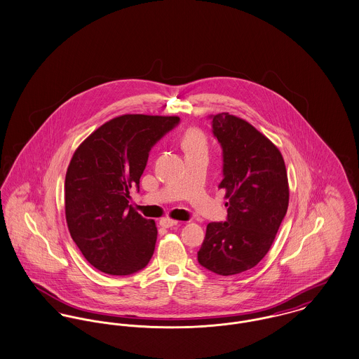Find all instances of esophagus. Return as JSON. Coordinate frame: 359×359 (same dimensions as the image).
<instances>
[{
  "label": "esophagus",
  "mask_w": 359,
  "mask_h": 359,
  "mask_svg": "<svg viewBox=\"0 0 359 359\" xmlns=\"http://www.w3.org/2000/svg\"><path fill=\"white\" fill-rule=\"evenodd\" d=\"M159 224H161L162 227H165V229H168V227L177 226L178 222H177V220H172V219H170V217H163V219L159 220Z\"/></svg>",
  "instance_id": "1"
}]
</instances>
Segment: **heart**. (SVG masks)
<instances>
[{
  "instance_id": "b5f03b06",
  "label": "heart",
  "mask_w": 359,
  "mask_h": 359,
  "mask_svg": "<svg viewBox=\"0 0 359 359\" xmlns=\"http://www.w3.org/2000/svg\"><path fill=\"white\" fill-rule=\"evenodd\" d=\"M182 147L187 151V154L197 152V151H207V142L204 135L198 129H188L182 136Z\"/></svg>"
}]
</instances>
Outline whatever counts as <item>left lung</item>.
Listing matches in <instances>:
<instances>
[{"label": "left lung", "mask_w": 359, "mask_h": 359, "mask_svg": "<svg viewBox=\"0 0 359 359\" xmlns=\"http://www.w3.org/2000/svg\"><path fill=\"white\" fill-rule=\"evenodd\" d=\"M223 151L227 219L207 226L197 252L200 265L222 276L237 275L268 253L288 207V181L278 147L249 122L229 113L211 116Z\"/></svg>", "instance_id": "8db88e82"}]
</instances>
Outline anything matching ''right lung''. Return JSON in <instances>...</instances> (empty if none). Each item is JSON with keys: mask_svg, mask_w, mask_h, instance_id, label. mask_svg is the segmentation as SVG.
Returning a JSON list of instances; mask_svg holds the SVG:
<instances>
[{"mask_svg": "<svg viewBox=\"0 0 359 359\" xmlns=\"http://www.w3.org/2000/svg\"><path fill=\"white\" fill-rule=\"evenodd\" d=\"M180 117L125 114L103 123L73 154L65 177V216L74 243L96 269L130 275L149 263L155 222L129 205L151 148Z\"/></svg>", "mask_w": 359, "mask_h": 359, "instance_id": "right-lung-1", "label": "right lung"}]
</instances>
